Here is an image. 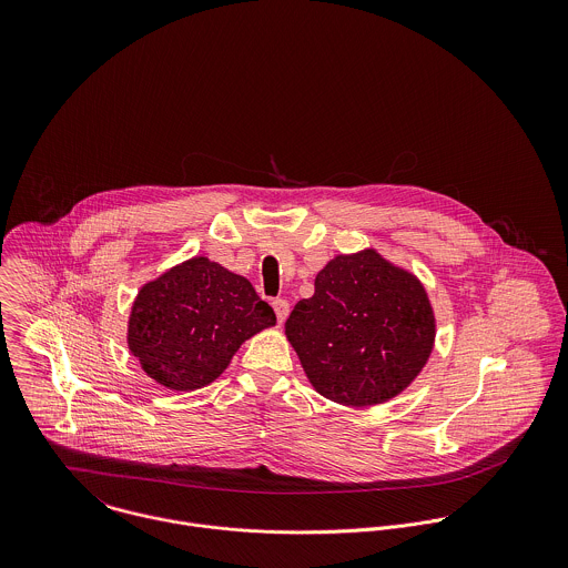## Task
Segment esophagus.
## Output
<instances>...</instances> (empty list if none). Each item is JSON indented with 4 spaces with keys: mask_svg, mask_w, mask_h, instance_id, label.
<instances>
[{
    "mask_svg": "<svg viewBox=\"0 0 568 568\" xmlns=\"http://www.w3.org/2000/svg\"><path fill=\"white\" fill-rule=\"evenodd\" d=\"M273 311H275V315H277V322L282 324V322L288 317V313H291V304H288L286 300L277 297V300H273Z\"/></svg>",
    "mask_w": 568,
    "mask_h": 568,
    "instance_id": "obj_1",
    "label": "esophagus"
}]
</instances>
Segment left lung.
Wrapping results in <instances>:
<instances>
[{"mask_svg":"<svg viewBox=\"0 0 568 568\" xmlns=\"http://www.w3.org/2000/svg\"><path fill=\"white\" fill-rule=\"evenodd\" d=\"M284 329L324 398L372 406L403 394L422 372L435 315L413 273L365 248L329 260Z\"/></svg>","mask_w":568,"mask_h":568,"instance_id":"obj_1","label":"left lung"}]
</instances>
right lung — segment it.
Segmentation results:
<instances>
[{"label":"right lung","instance_id":"obj_1","mask_svg":"<svg viewBox=\"0 0 568 568\" xmlns=\"http://www.w3.org/2000/svg\"><path fill=\"white\" fill-rule=\"evenodd\" d=\"M275 325L251 282L192 257L142 286L129 317V349L163 387L192 392L214 383L246 338Z\"/></svg>","mask_w":568,"mask_h":568}]
</instances>
